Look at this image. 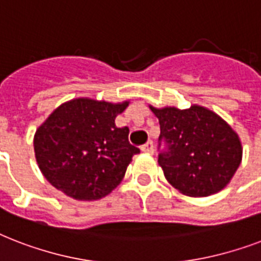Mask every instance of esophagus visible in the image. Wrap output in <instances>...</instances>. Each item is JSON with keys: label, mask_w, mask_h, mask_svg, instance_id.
I'll return each mask as SVG.
<instances>
[{"label": "esophagus", "mask_w": 261, "mask_h": 261, "mask_svg": "<svg viewBox=\"0 0 261 261\" xmlns=\"http://www.w3.org/2000/svg\"><path fill=\"white\" fill-rule=\"evenodd\" d=\"M141 150L142 151H146V153H150V154H153L154 153V143H153V141H149L147 143H145L142 147H141Z\"/></svg>", "instance_id": "obj_1"}]
</instances>
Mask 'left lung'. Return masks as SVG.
Returning <instances> with one entry per match:
<instances>
[{"instance_id":"8db88e82","label":"left lung","mask_w":261,"mask_h":261,"mask_svg":"<svg viewBox=\"0 0 261 261\" xmlns=\"http://www.w3.org/2000/svg\"><path fill=\"white\" fill-rule=\"evenodd\" d=\"M151 111L159 118V164L172 186L208 196L230 181L241 164V142L231 127L203 107ZM163 147L161 148V146Z\"/></svg>"}]
</instances>
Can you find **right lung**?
I'll list each match as a JSON object with an SVG mask.
<instances>
[{
    "label": "right lung",
    "instance_id": "obj_1",
    "mask_svg": "<svg viewBox=\"0 0 261 261\" xmlns=\"http://www.w3.org/2000/svg\"><path fill=\"white\" fill-rule=\"evenodd\" d=\"M127 106L75 98L58 107L34 139L36 161L47 181L77 200L110 194L139 153L128 142V127L115 124Z\"/></svg>",
    "mask_w": 261,
    "mask_h": 261
}]
</instances>
